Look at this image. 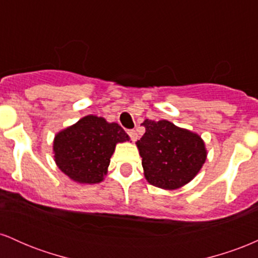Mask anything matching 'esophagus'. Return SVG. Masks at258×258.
Segmentation results:
<instances>
[{"label":"esophagus","instance_id":"34e87169","mask_svg":"<svg viewBox=\"0 0 258 258\" xmlns=\"http://www.w3.org/2000/svg\"><path fill=\"white\" fill-rule=\"evenodd\" d=\"M127 133H128L130 138H131V141H132V142H136V141H137V137H138V136H137V132H136L135 130H130V131L127 132Z\"/></svg>","mask_w":258,"mask_h":258}]
</instances>
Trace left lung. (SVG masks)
<instances>
[{
  "label": "left lung",
  "mask_w": 258,
  "mask_h": 258,
  "mask_svg": "<svg viewBox=\"0 0 258 258\" xmlns=\"http://www.w3.org/2000/svg\"><path fill=\"white\" fill-rule=\"evenodd\" d=\"M146 133L136 142L144 177L152 185L174 190L188 184L205 164V142L198 133L167 120L146 119Z\"/></svg>",
  "instance_id": "8db88e82"
}]
</instances>
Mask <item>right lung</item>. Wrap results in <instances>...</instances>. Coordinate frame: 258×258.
I'll list each match as a JSON object with an SVG mask.
<instances>
[{
    "label": "right lung",
    "instance_id": "right-lung-1",
    "mask_svg": "<svg viewBox=\"0 0 258 258\" xmlns=\"http://www.w3.org/2000/svg\"><path fill=\"white\" fill-rule=\"evenodd\" d=\"M128 141V135L119 123L87 115L54 136V161L74 182L97 184L108 173L116 144Z\"/></svg>",
    "mask_w": 258,
    "mask_h": 258
}]
</instances>
